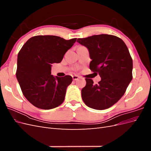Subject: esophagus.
<instances>
[{"mask_svg":"<svg viewBox=\"0 0 151 151\" xmlns=\"http://www.w3.org/2000/svg\"><path fill=\"white\" fill-rule=\"evenodd\" d=\"M79 78V77L78 76H72V79L74 81H76V80L78 79Z\"/></svg>","mask_w":151,"mask_h":151,"instance_id":"obj_1","label":"esophagus"}]
</instances>
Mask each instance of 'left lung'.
I'll list each match as a JSON object with an SVG mask.
<instances>
[{
    "instance_id": "obj_1",
    "label": "left lung",
    "mask_w": 151,
    "mask_h": 151,
    "mask_svg": "<svg viewBox=\"0 0 151 151\" xmlns=\"http://www.w3.org/2000/svg\"><path fill=\"white\" fill-rule=\"evenodd\" d=\"M77 42L88 48L90 69L101 78L98 84L86 78L81 91L83 101L98 110L111 107L123 96L132 79L133 62L129 49L122 39L109 35L78 38Z\"/></svg>"
}]
</instances>
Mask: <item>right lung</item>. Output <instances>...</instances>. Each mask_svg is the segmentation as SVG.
I'll return each instance as SVG.
<instances>
[{
    "label": "right lung",
    "mask_w": 151,
    "mask_h": 151,
    "mask_svg": "<svg viewBox=\"0 0 151 151\" xmlns=\"http://www.w3.org/2000/svg\"><path fill=\"white\" fill-rule=\"evenodd\" d=\"M76 40L39 35L29 38L22 46L17 55L16 77L23 95L35 106L50 109L64 101L72 77L52 75V63L61 62Z\"/></svg>",
    "instance_id": "add662e5"
}]
</instances>
